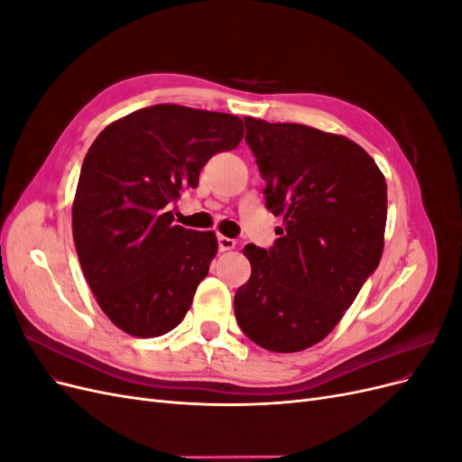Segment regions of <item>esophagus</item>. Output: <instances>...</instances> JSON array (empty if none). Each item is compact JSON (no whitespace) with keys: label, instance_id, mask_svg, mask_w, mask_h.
<instances>
[{"label":"esophagus","instance_id":"esophagus-1","mask_svg":"<svg viewBox=\"0 0 462 462\" xmlns=\"http://www.w3.org/2000/svg\"><path fill=\"white\" fill-rule=\"evenodd\" d=\"M217 245H219V250L221 253H227V250H233L236 241L235 239H229V236H217Z\"/></svg>","mask_w":462,"mask_h":462}]
</instances>
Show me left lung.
<instances>
[{
    "label": "left lung",
    "mask_w": 462,
    "mask_h": 462,
    "mask_svg": "<svg viewBox=\"0 0 462 462\" xmlns=\"http://www.w3.org/2000/svg\"><path fill=\"white\" fill-rule=\"evenodd\" d=\"M245 125L265 206L283 227L270 250L245 246L253 273L235 292V316L262 348L299 353L328 337L382 260L385 177L346 136L254 117Z\"/></svg>",
    "instance_id": "obj_1"
}]
</instances>
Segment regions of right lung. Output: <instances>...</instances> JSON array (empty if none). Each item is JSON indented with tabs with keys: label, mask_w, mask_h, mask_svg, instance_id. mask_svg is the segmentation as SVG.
<instances>
[{
	"label": "right lung",
	"mask_w": 462,
	"mask_h": 462,
	"mask_svg": "<svg viewBox=\"0 0 462 462\" xmlns=\"http://www.w3.org/2000/svg\"><path fill=\"white\" fill-rule=\"evenodd\" d=\"M243 119L158 104L125 116L88 148L73 200L80 268L104 314L134 337L183 321L217 253L214 231L173 226L170 206L206 162L243 141Z\"/></svg>",
	"instance_id": "obj_1"
}]
</instances>
